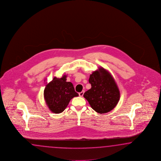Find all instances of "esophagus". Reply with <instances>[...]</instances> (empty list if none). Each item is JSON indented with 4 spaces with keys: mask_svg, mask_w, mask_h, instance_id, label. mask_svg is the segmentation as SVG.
<instances>
[{
    "mask_svg": "<svg viewBox=\"0 0 161 161\" xmlns=\"http://www.w3.org/2000/svg\"><path fill=\"white\" fill-rule=\"evenodd\" d=\"M83 94H84V91H82V92H80L79 93V95L80 97H82L83 96Z\"/></svg>",
    "mask_w": 161,
    "mask_h": 161,
    "instance_id": "34e87169",
    "label": "esophagus"
}]
</instances>
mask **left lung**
Returning a JSON list of instances; mask_svg holds the SVG:
<instances>
[{
  "label": "left lung",
  "instance_id": "obj_1",
  "mask_svg": "<svg viewBox=\"0 0 161 161\" xmlns=\"http://www.w3.org/2000/svg\"><path fill=\"white\" fill-rule=\"evenodd\" d=\"M92 87L85 92L86 99L95 111L103 114L112 110L119 102V91L110 73L100 67L90 75Z\"/></svg>",
  "mask_w": 161,
  "mask_h": 161
}]
</instances>
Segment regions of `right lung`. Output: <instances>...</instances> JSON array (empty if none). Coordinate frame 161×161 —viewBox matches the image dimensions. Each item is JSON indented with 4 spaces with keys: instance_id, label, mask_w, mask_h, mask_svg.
Masks as SVG:
<instances>
[{
    "instance_id": "1",
    "label": "right lung",
    "mask_w": 161,
    "mask_h": 161,
    "mask_svg": "<svg viewBox=\"0 0 161 161\" xmlns=\"http://www.w3.org/2000/svg\"><path fill=\"white\" fill-rule=\"evenodd\" d=\"M66 75L61 78L54 77L47 84L44 91L46 103L51 112L58 114L66 108L70 100L78 96L72 83L66 82Z\"/></svg>"
}]
</instances>
